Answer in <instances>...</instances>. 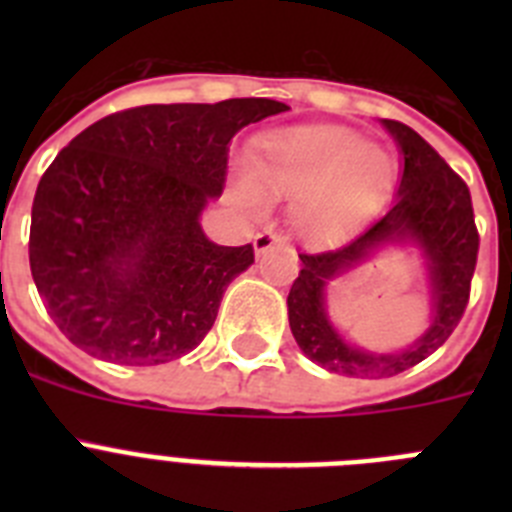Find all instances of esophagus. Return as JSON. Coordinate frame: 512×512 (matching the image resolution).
<instances>
[{
  "instance_id": "1",
  "label": "esophagus",
  "mask_w": 512,
  "mask_h": 512,
  "mask_svg": "<svg viewBox=\"0 0 512 512\" xmlns=\"http://www.w3.org/2000/svg\"><path fill=\"white\" fill-rule=\"evenodd\" d=\"M282 243V238H279L274 230H261V233H256V238H253V248H256V253H266L271 251L274 246H279Z\"/></svg>"
}]
</instances>
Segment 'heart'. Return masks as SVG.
I'll use <instances>...</instances> for the list:
<instances>
[{
	"label": "heart",
	"instance_id": "b5f03b06",
	"mask_svg": "<svg viewBox=\"0 0 512 512\" xmlns=\"http://www.w3.org/2000/svg\"><path fill=\"white\" fill-rule=\"evenodd\" d=\"M253 182L233 184L235 202L248 212L264 207L262 192L295 197L292 228L307 243L343 241L372 215L395 176L387 151L330 125H300L266 135L248 153Z\"/></svg>",
	"mask_w": 512,
	"mask_h": 512
}]
</instances>
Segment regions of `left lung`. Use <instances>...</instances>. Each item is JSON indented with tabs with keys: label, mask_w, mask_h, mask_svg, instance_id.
<instances>
[{
	"label": "left lung",
	"mask_w": 512,
	"mask_h": 512,
	"mask_svg": "<svg viewBox=\"0 0 512 512\" xmlns=\"http://www.w3.org/2000/svg\"><path fill=\"white\" fill-rule=\"evenodd\" d=\"M384 128L397 140L405 161L395 205L346 246L323 253H300V277L287 297L289 328L302 354L343 377H395L428 359L454 333L467 310L477 266L479 233L474 225L472 194L464 179L413 128L397 120H384ZM402 237L418 240L429 259L434 323L405 352L372 355L337 336L324 312L322 289L328 278L368 258L379 245Z\"/></svg>",
	"instance_id": "obj_1"
}]
</instances>
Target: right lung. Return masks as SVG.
<instances>
[{"label":"right lung","instance_id":"1","mask_svg":"<svg viewBox=\"0 0 512 512\" xmlns=\"http://www.w3.org/2000/svg\"><path fill=\"white\" fill-rule=\"evenodd\" d=\"M264 97L143 104L63 148L38 184L30 271L63 336L89 356L156 366L210 333L253 246H217L200 215L220 197L230 140L287 112Z\"/></svg>","mask_w":512,"mask_h":512}]
</instances>
